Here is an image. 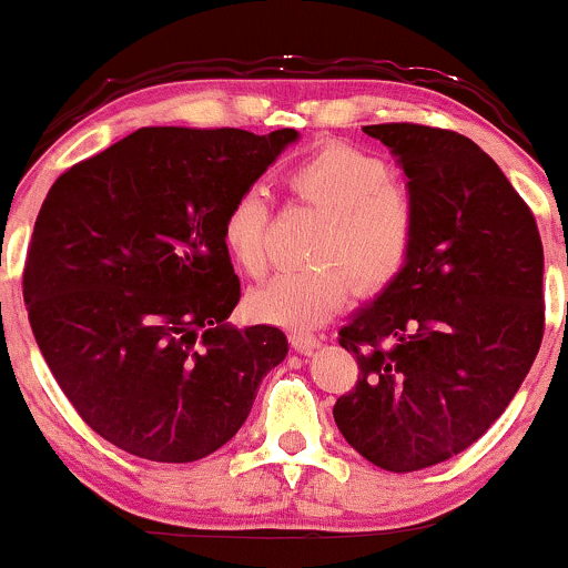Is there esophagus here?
Segmentation results:
<instances>
[{
  "instance_id": "1",
  "label": "esophagus",
  "mask_w": 568,
  "mask_h": 568,
  "mask_svg": "<svg viewBox=\"0 0 568 568\" xmlns=\"http://www.w3.org/2000/svg\"><path fill=\"white\" fill-rule=\"evenodd\" d=\"M291 347H294L296 353H313L315 347H321V336L294 332L291 334Z\"/></svg>"
}]
</instances>
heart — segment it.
<instances>
[{
  "label": "heart",
  "instance_id": "b5f03b06",
  "mask_svg": "<svg viewBox=\"0 0 568 568\" xmlns=\"http://www.w3.org/2000/svg\"><path fill=\"white\" fill-rule=\"evenodd\" d=\"M291 191L326 213L313 258L317 264L280 272L251 298L261 321L307 332L321 326L351 296L394 283L413 247V202L394 183L390 166L353 145L321 148L291 172ZM223 240L236 264L261 277L272 264L270 204L261 191L234 199L223 217Z\"/></svg>",
  "mask_w": 568,
  "mask_h": 568
}]
</instances>
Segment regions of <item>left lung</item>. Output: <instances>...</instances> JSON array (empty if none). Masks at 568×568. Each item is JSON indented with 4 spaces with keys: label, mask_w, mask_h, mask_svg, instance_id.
<instances>
[{
    "label": "left lung",
    "mask_w": 568,
    "mask_h": 568,
    "mask_svg": "<svg viewBox=\"0 0 568 568\" xmlns=\"http://www.w3.org/2000/svg\"><path fill=\"white\" fill-rule=\"evenodd\" d=\"M364 132L407 178V264L339 332L358 383L334 404L353 450L417 471L458 456L507 409L545 332V253L507 174L469 136L417 123Z\"/></svg>",
    "instance_id": "left-lung-1"
}]
</instances>
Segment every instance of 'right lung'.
I'll return each instance as SVG.
<instances>
[{"instance_id":"1","label":"right lung","mask_w":568,"mask_h":568,"mask_svg":"<svg viewBox=\"0 0 568 568\" xmlns=\"http://www.w3.org/2000/svg\"><path fill=\"white\" fill-rule=\"evenodd\" d=\"M296 140L136 129L48 191L23 270L31 332L78 415L121 450L210 456L288 355L280 328L226 323L240 277L223 217Z\"/></svg>"}]
</instances>
